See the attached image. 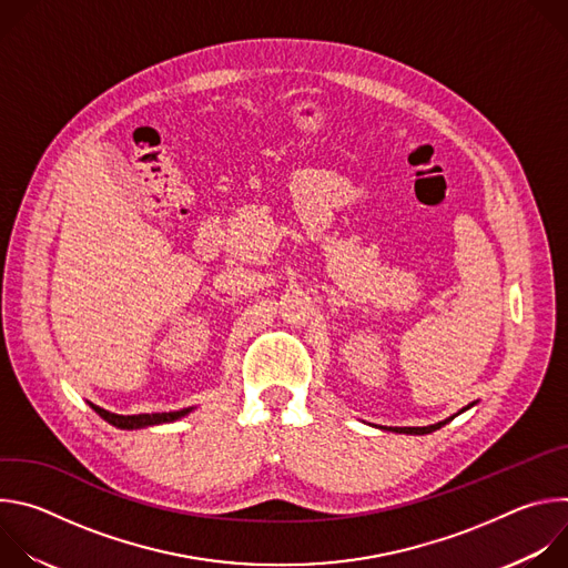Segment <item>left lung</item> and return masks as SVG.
<instances>
[{
  "label": "left lung",
  "instance_id": "8db88e82",
  "mask_svg": "<svg viewBox=\"0 0 568 568\" xmlns=\"http://www.w3.org/2000/svg\"><path fill=\"white\" fill-rule=\"evenodd\" d=\"M449 420H452V418H449ZM449 420L436 423V425H429V427H395V429H390V432H397V434H418V436H423V434H432V432L445 427Z\"/></svg>",
  "mask_w": 568,
  "mask_h": 568
}]
</instances>
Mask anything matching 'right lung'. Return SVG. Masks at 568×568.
<instances>
[{"label": "right lung", "mask_w": 568, "mask_h": 568, "mask_svg": "<svg viewBox=\"0 0 568 568\" xmlns=\"http://www.w3.org/2000/svg\"><path fill=\"white\" fill-rule=\"evenodd\" d=\"M92 409L103 418L108 420L110 425L119 427V429H141V427H150V425H161V423H173L182 416H186L191 409H180V412H169V414H139V416H116V414H110L101 407H97V404H92Z\"/></svg>", "instance_id": "add662e5"}]
</instances>
